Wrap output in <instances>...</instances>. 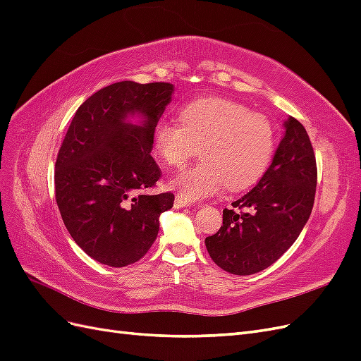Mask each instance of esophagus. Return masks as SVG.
Segmentation results:
<instances>
[{
	"mask_svg": "<svg viewBox=\"0 0 361 361\" xmlns=\"http://www.w3.org/2000/svg\"><path fill=\"white\" fill-rule=\"evenodd\" d=\"M185 206H192V203L190 200L185 199V197H182L180 194H178L176 199H174V207H178V209H180V207H185Z\"/></svg>",
	"mask_w": 361,
	"mask_h": 361,
	"instance_id": "34e87169",
	"label": "esophagus"
}]
</instances>
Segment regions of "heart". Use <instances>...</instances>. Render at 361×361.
Instances as JSON below:
<instances>
[{
  "mask_svg": "<svg viewBox=\"0 0 361 361\" xmlns=\"http://www.w3.org/2000/svg\"><path fill=\"white\" fill-rule=\"evenodd\" d=\"M179 123L162 120L154 146L161 161L179 169L200 147L202 162L173 178L170 185L182 197L194 200L221 191H244L255 185L276 150L271 120L251 113L226 97H200L178 111Z\"/></svg>",
  "mask_w": 361,
  "mask_h": 361,
  "instance_id": "obj_1",
  "label": "heart"
}]
</instances>
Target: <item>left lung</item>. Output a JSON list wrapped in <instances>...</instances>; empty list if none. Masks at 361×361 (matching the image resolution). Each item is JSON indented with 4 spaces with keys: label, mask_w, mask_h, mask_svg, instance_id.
I'll list each match as a JSON object with an SVG mask.
<instances>
[{
    "label": "left lung",
    "mask_w": 361,
    "mask_h": 361,
    "mask_svg": "<svg viewBox=\"0 0 361 361\" xmlns=\"http://www.w3.org/2000/svg\"><path fill=\"white\" fill-rule=\"evenodd\" d=\"M256 187L223 211V226L204 244L215 264L250 276L274 264L297 241L313 209L318 169L307 130L295 117Z\"/></svg>",
    "instance_id": "obj_1"
}]
</instances>
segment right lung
Masks as SVG:
<instances>
[{
  "mask_svg": "<svg viewBox=\"0 0 361 361\" xmlns=\"http://www.w3.org/2000/svg\"><path fill=\"white\" fill-rule=\"evenodd\" d=\"M173 84L114 82L76 110L60 146L54 183L68 232L87 255L122 268L143 257L169 211L173 192L147 194L162 173L152 158L158 118ZM140 112L141 126L124 123Z\"/></svg>",
  "mask_w": 361,
  "mask_h": 361,
  "instance_id": "1",
  "label": "right lung"
}]
</instances>
